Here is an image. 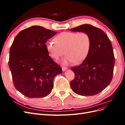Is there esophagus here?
Returning <instances> with one entry per match:
<instances>
[{"mask_svg": "<svg viewBox=\"0 0 125 125\" xmlns=\"http://www.w3.org/2000/svg\"><path fill=\"white\" fill-rule=\"evenodd\" d=\"M62 70L63 71H65V70H66L67 69V67H65V66H62Z\"/></svg>", "mask_w": 125, "mask_h": 125, "instance_id": "obj_1", "label": "esophagus"}]
</instances>
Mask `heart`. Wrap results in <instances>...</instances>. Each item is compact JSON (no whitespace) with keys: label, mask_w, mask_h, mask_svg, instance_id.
Returning a JSON list of instances; mask_svg holds the SVG:
<instances>
[{"label":"heart","mask_w":125,"mask_h":125,"mask_svg":"<svg viewBox=\"0 0 125 125\" xmlns=\"http://www.w3.org/2000/svg\"><path fill=\"white\" fill-rule=\"evenodd\" d=\"M55 40H49L46 46L52 58L58 60L64 54L67 55L63 62L68 64L82 62L88 55L91 46V39L85 32H64L57 36Z\"/></svg>","instance_id":"1"}]
</instances>
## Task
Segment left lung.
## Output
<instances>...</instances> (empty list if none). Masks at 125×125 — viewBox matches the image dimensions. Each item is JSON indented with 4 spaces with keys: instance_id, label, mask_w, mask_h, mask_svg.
<instances>
[{
    "instance_id": "obj_1",
    "label": "left lung",
    "mask_w": 125,
    "mask_h": 125,
    "mask_svg": "<svg viewBox=\"0 0 125 125\" xmlns=\"http://www.w3.org/2000/svg\"><path fill=\"white\" fill-rule=\"evenodd\" d=\"M88 33L91 46L88 55L80 65L71 68L74 78L70 82L72 90L79 95L92 96L110 83L113 75L115 57L110 40L103 31L85 24L70 29Z\"/></svg>"
}]
</instances>
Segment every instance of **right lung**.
Listing matches in <instances>:
<instances>
[{"label": "right lung", "instance_id": "add662e5", "mask_svg": "<svg viewBox=\"0 0 125 125\" xmlns=\"http://www.w3.org/2000/svg\"><path fill=\"white\" fill-rule=\"evenodd\" d=\"M56 32L32 26L19 33L10 50L9 67L14 86L30 98L44 97L53 88V80L61 67L49 56L47 40Z\"/></svg>", "mask_w": 125, "mask_h": 125}]
</instances>
